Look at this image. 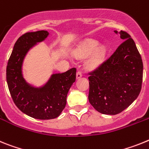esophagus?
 I'll list each match as a JSON object with an SVG mask.
<instances>
[{"label":"esophagus","mask_w":149,"mask_h":149,"mask_svg":"<svg viewBox=\"0 0 149 149\" xmlns=\"http://www.w3.org/2000/svg\"><path fill=\"white\" fill-rule=\"evenodd\" d=\"M82 76V73L80 72V71H78V72L76 73V79H79L81 78Z\"/></svg>","instance_id":"34e87169"}]
</instances>
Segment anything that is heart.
<instances>
[{"label": "heart", "mask_w": 149, "mask_h": 149, "mask_svg": "<svg viewBox=\"0 0 149 149\" xmlns=\"http://www.w3.org/2000/svg\"><path fill=\"white\" fill-rule=\"evenodd\" d=\"M107 54V48L104 45L98 46V42L94 40H86L80 44L73 52L75 58L82 59L90 56L85 61L88 70H95L103 64Z\"/></svg>", "instance_id": "obj_1"}]
</instances>
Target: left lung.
<instances>
[{
	"label": "left lung",
	"mask_w": 149,
	"mask_h": 149,
	"mask_svg": "<svg viewBox=\"0 0 149 149\" xmlns=\"http://www.w3.org/2000/svg\"><path fill=\"white\" fill-rule=\"evenodd\" d=\"M114 32L124 42L88 77L89 102L105 115L127 108L139 96L143 82V61L134 40L125 31Z\"/></svg>",
	"instance_id": "left-lung-1"
}]
</instances>
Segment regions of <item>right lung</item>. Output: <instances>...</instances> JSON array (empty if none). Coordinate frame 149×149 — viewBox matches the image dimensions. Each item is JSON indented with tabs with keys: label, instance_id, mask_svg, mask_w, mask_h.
<instances>
[{
	"label": "right lung",
	"instance_id": "right-lung-1",
	"mask_svg": "<svg viewBox=\"0 0 149 149\" xmlns=\"http://www.w3.org/2000/svg\"><path fill=\"white\" fill-rule=\"evenodd\" d=\"M49 34L47 31H38L21 36L14 45L6 66V82L15 106L30 117L41 120L60 116L67 103V93L76 81V68L52 74L40 87L33 86L24 79V58L31 49L45 40Z\"/></svg>",
	"mask_w": 149,
	"mask_h": 149
}]
</instances>
